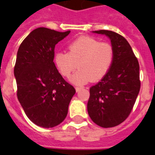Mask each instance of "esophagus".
Here are the masks:
<instances>
[{"instance_id":"esophagus-1","label":"esophagus","mask_w":155,"mask_h":155,"mask_svg":"<svg viewBox=\"0 0 155 155\" xmlns=\"http://www.w3.org/2000/svg\"><path fill=\"white\" fill-rule=\"evenodd\" d=\"M80 90H81V87H75V91H76V92H80Z\"/></svg>"}]
</instances>
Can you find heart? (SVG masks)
Here are the masks:
<instances>
[{
    "mask_svg": "<svg viewBox=\"0 0 155 155\" xmlns=\"http://www.w3.org/2000/svg\"><path fill=\"white\" fill-rule=\"evenodd\" d=\"M115 52L108 42H101L94 38L82 36L68 46V52H57L54 63L61 75L69 77L77 68L80 70L71 77L76 85L88 81L97 82L110 70Z\"/></svg>",
    "mask_w": 155,
    "mask_h": 155,
    "instance_id": "1",
    "label": "heart"
}]
</instances>
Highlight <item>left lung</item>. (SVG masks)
<instances>
[{
  "mask_svg": "<svg viewBox=\"0 0 155 155\" xmlns=\"http://www.w3.org/2000/svg\"><path fill=\"white\" fill-rule=\"evenodd\" d=\"M93 32L110 38L115 55L110 70L99 83L90 87L87 113L97 125L114 127L129 117L139 93V63L123 36L111 30Z\"/></svg>",
  "mask_w": 155,
  "mask_h": 155,
  "instance_id": "left-lung-1",
  "label": "left lung"
}]
</instances>
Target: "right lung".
<instances>
[{"label":"right lung","mask_w":155,"mask_h":155,"mask_svg":"<svg viewBox=\"0 0 155 155\" xmlns=\"http://www.w3.org/2000/svg\"><path fill=\"white\" fill-rule=\"evenodd\" d=\"M70 32L37 28L18 48L14 66L18 99L28 118L41 127L63 122L75 93L53 62L55 45Z\"/></svg>","instance_id":"obj_1"}]
</instances>
